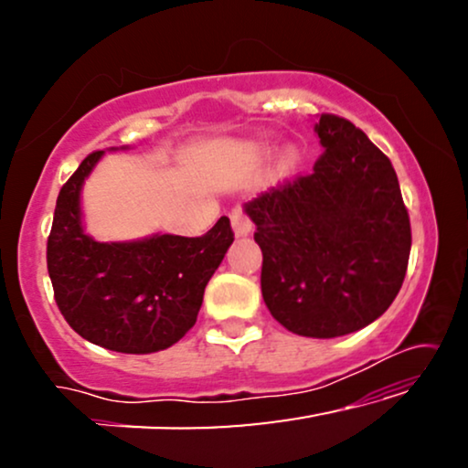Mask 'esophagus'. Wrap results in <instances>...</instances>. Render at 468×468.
Returning <instances> with one entry per match:
<instances>
[{"label":"esophagus","instance_id":"esophagus-1","mask_svg":"<svg viewBox=\"0 0 468 468\" xmlns=\"http://www.w3.org/2000/svg\"><path fill=\"white\" fill-rule=\"evenodd\" d=\"M229 221H232V228L236 236H245L251 232V219H249L245 210H242V207H234L232 213H229Z\"/></svg>","mask_w":468,"mask_h":468}]
</instances>
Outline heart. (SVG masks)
I'll return each mask as SVG.
<instances>
[{
	"label": "heart",
	"instance_id": "heart-1",
	"mask_svg": "<svg viewBox=\"0 0 468 468\" xmlns=\"http://www.w3.org/2000/svg\"><path fill=\"white\" fill-rule=\"evenodd\" d=\"M293 159H296V157H293V153H287V155L283 157V165H285V168H287V165L293 164Z\"/></svg>",
	"mask_w": 468,
	"mask_h": 468
}]
</instances>
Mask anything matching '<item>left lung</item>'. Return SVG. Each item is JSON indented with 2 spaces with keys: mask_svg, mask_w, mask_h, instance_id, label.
Segmentation results:
<instances>
[{
  "mask_svg": "<svg viewBox=\"0 0 468 468\" xmlns=\"http://www.w3.org/2000/svg\"><path fill=\"white\" fill-rule=\"evenodd\" d=\"M324 153L311 175L245 207L261 249V296L293 335L335 338L364 328L400 292L411 223L392 162L338 114H319Z\"/></svg>",
  "mask_w": 468,
  "mask_h": 468,
  "instance_id": "1",
  "label": "left lung"
}]
</instances>
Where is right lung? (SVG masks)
<instances>
[{"label":"right lung","mask_w":468,"mask_h":468,"mask_svg":"<svg viewBox=\"0 0 468 468\" xmlns=\"http://www.w3.org/2000/svg\"><path fill=\"white\" fill-rule=\"evenodd\" d=\"M104 151L82 159L59 191L47 266L61 315L89 343L121 354H153L196 324L204 287L234 232L221 217L204 236L157 234L136 242H98L82 232L80 187Z\"/></svg>","instance_id":"right-lung-1"}]
</instances>
